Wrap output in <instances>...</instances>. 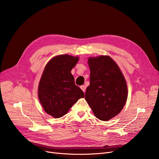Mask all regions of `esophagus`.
Returning <instances> with one entry per match:
<instances>
[{
    "label": "esophagus",
    "instance_id": "1",
    "mask_svg": "<svg viewBox=\"0 0 159 159\" xmlns=\"http://www.w3.org/2000/svg\"><path fill=\"white\" fill-rule=\"evenodd\" d=\"M80 88H81V89L83 91V92L85 93V91H86V86H84V85H82V86H80Z\"/></svg>",
    "mask_w": 159,
    "mask_h": 159
}]
</instances>
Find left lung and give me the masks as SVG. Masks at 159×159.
<instances>
[{
    "instance_id": "8db88e82",
    "label": "left lung",
    "mask_w": 159,
    "mask_h": 159,
    "mask_svg": "<svg viewBox=\"0 0 159 159\" xmlns=\"http://www.w3.org/2000/svg\"><path fill=\"white\" fill-rule=\"evenodd\" d=\"M90 84L85 99L99 120L107 121L117 115L126 104V80L116 62L109 56L90 57Z\"/></svg>"
}]
</instances>
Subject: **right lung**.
<instances>
[{
    "instance_id": "right-lung-1",
    "label": "right lung",
    "mask_w": 159,
    "mask_h": 159,
    "mask_svg": "<svg viewBox=\"0 0 159 159\" xmlns=\"http://www.w3.org/2000/svg\"><path fill=\"white\" fill-rule=\"evenodd\" d=\"M79 57L61 55L53 57L46 66L39 84L38 95L44 111L54 118H60L84 92L75 85L71 73Z\"/></svg>"
}]
</instances>
